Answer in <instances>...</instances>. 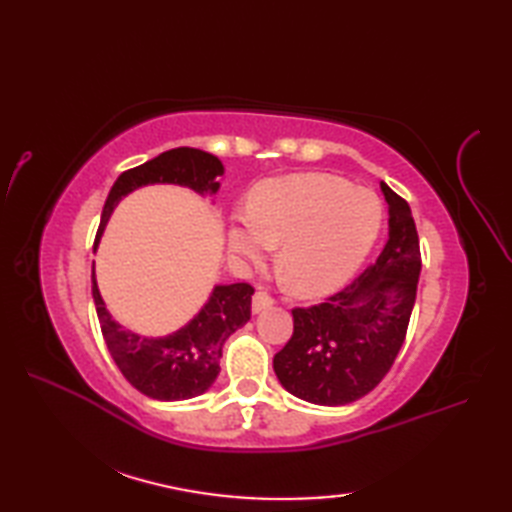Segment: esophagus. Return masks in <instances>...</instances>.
<instances>
[{
	"mask_svg": "<svg viewBox=\"0 0 512 512\" xmlns=\"http://www.w3.org/2000/svg\"><path fill=\"white\" fill-rule=\"evenodd\" d=\"M273 297L268 295V292H264V290H257L255 295H253V312L255 314H259V312H264V310H268L270 306H273Z\"/></svg>",
	"mask_w": 512,
	"mask_h": 512,
	"instance_id": "34e87169",
	"label": "esophagus"
}]
</instances>
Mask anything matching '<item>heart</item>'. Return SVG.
<instances>
[{
	"mask_svg": "<svg viewBox=\"0 0 512 512\" xmlns=\"http://www.w3.org/2000/svg\"><path fill=\"white\" fill-rule=\"evenodd\" d=\"M383 204L332 173H292L259 182L246 215L228 226V246L253 264L279 248V273L299 297L317 299L352 279L374 248Z\"/></svg>",
	"mask_w": 512,
	"mask_h": 512,
	"instance_id": "b5f03b06",
	"label": "heart"
}]
</instances>
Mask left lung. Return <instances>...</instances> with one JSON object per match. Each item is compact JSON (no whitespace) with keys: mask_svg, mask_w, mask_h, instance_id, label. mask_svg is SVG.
Listing matches in <instances>:
<instances>
[{"mask_svg":"<svg viewBox=\"0 0 512 512\" xmlns=\"http://www.w3.org/2000/svg\"><path fill=\"white\" fill-rule=\"evenodd\" d=\"M389 239L376 262L319 306L292 310L290 341L273 367L292 396L339 407L369 394L405 341L416 303L420 244L409 204L380 182Z\"/></svg>","mask_w":512,"mask_h":512,"instance_id":"obj_1","label":"left lung"}]
</instances>
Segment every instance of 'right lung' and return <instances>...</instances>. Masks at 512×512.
Segmentation results:
<instances>
[{
    "label": "right lung",
    "instance_id": "right-lung-1",
    "mask_svg": "<svg viewBox=\"0 0 512 512\" xmlns=\"http://www.w3.org/2000/svg\"><path fill=\"white\" fill-rule=\"evenodd\" d=\"M220 176H224L222 160L193 147L169 149L145 165L123 171L105 200L94 250L125 195L147 184H178L200 195H215L220 191ZM253 292L250 284L215 286L200 312L180 330L167 336H143L123 328L107 312L92 264V297L107 350L129 383L154 400L195 398L215 383L222 345L250 319Z\"/></svg>",
    "mask_w": 512,
    "mask_h": 512
}]
</instances>
